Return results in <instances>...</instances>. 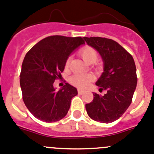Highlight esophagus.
Masks as SVG:
<instances>
[{"label":"esophagus","instance_id":"obj_1","mask_svg":"<svg viewBox=\"0 0 154 154\" xmlns=\"http://www.w3.org/2000/svg\"><path fill=\"white\" fill-rule=\"evenodd\" d=\"M83 92H84V91H83V90H82V89H78V93H79V94H82Z\"/></svg>","mask_w":154,"mask_h":154}]
</instances>
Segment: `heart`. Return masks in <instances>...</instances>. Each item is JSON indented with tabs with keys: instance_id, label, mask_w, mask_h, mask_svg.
Masks as SVG:
<instances>
[{
	"instance_id": "heart-1",
	"label": "heart",
	"mask_w": 154,
	"mask_h": 154,
	"mask_svg": "<svg viewBox=\"0 0 154 154\" xmlns=\"http://www.w3.org/2000/svg\"><path fill=\"white\" fill-rule=\"evenodd\" d=\"M79 55L85 63L91 64L97 61L98 58V52L91 46H85L79 52ZM70 59L66 60V67H69ZM93 75L91 74H75L70 79L72 85L80 88H85L93 81Z\"/></svg>"
}]
</instances>
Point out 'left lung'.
<instances>
[{
	"label": "left lung",
	"mask_w": 154,
	"mask_h": 154,
	"mask_svg": "<svg viewBox=\"0 0 154 154\" xmlns=\"http://www.w3.org/2000/svg\"><path fill=\"white\" fill-rule=\"evenodd\" d=\"M88 45L100 53L104 72L97 81L104 95L93 93L94 98L85 105L88 116L101 123L118 120L127 111L136 89L137 77L133 57L113 39L105 37H84Z\"/></svg>",
	"instance_id": "obj_1"
}]
</instances>
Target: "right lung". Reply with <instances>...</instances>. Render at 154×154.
Listing matches in <instances>:
<instances>
[{"label": "right lung", "instance_id": "obj_1", "mask_svg": "<svg viewBox=\"0 0 154 154\" xmlns=\"http://www.w3.org/2000/svg\"><path fill=\"white\" fill-rule=\"evenodd\" d=\"M84 43L80 36L55 35L43 39L27 52L22 63L20 84L23 102L36 118L50 123L67 115L77 89L66 83L56 91L53 83L61 79L72 52Z\"/></svg>", "mask_w": 154, "mask_h": 154}]
</instances>
